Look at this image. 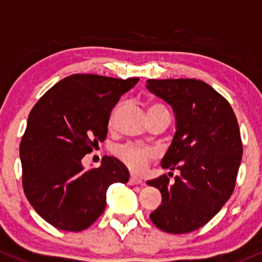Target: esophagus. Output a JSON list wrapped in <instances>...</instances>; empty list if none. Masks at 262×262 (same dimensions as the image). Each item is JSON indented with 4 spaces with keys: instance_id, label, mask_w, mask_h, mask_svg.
I'll use <instances>...</instances> for the list:
<instances>
[{
    "instance_id": "1",
    "label": "esophagus",
    "mask_w": 262,
    "mask_h": 262,
    "mask_svg": "<svg viewBox=\"0 0 262 262\" xmlns=\"http://www.w3.org/2000/svg\"><path fill=\"white\" fill-rule=\"evenodd\" d=\"M128 184H130V185H142L143 181L141 179H140V177L131 176L130 180H128Z\"/></svg>"
}]
</instances>
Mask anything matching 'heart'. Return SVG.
Returning a JSON list of instances; mask_svg holds the SVG:
<instances>
[{
	"mask_svg": "<svg viewBox=\"0 0 262 262\" xmlns=\"http://www.w3.org/2000/svg\"><path fill=\"white\" fill-rule=\"evenodd\" d=\"M120 106H117L116 108L112 111L111 116H110V125H114L115 117H116L117 112H119ZM155 111H167V108L165 107L161 103H151L150 107H148V114ZM115 155L123 162L128 168L135 172H140V171L145 170L146 166L151 160L155 159V151L152 148L147 147V146L137 145V143H123V145L117 146L115 148Z\"/></svg>",
	"mask_w": 262,
	"mask_h": 262,
	"instance_id": "1",
	"label": "heart"
}]
</instances>
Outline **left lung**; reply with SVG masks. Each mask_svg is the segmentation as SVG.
Instances as JSON below:
<instances>
[{
    "label": "left lung",
    "instance_id": "left-lung-1",
    "mask_svg": "<svg viewBox=\"0 0 262 262\" xmlns=\"http://www.w3.org/2000/svg\"><path fill=\"white\" fill-rule=\"evenodd\" d=\"M146 87L175 111L177 130L161 165L181 172L173 181L167 175L147 181L162 195L150 219L165 232H192L233 192L243 157L237 119L229 101L204 81L150 78Z\"/></svg>",
    "mask_w": 262,
    "mask_h": 262
}]
</instances>
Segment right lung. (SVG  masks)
Returning a JSON list of instances; mask_svg holds the SVG:
<instances>
[{
	"label": "right lung",
	"mask_w": 262,
	"mask_h": 262,
	"mask_svg": "<svg viewBox=\"0 0 262 262\" xmlns=\"http://www.w3.org/2000/svg\"><path fill=\"white\" fill-rule=\"evenodd\" d=\"M139 80L71 75L31 110L19 143L22 186L36 212L56 229L90 227L105 211L110 185L128 181L127 168L115 157L89 170L81 160L105 141L112 108Z\"/></svg>",
	"instance_id": "right-lung-1"
}]
</instances>
